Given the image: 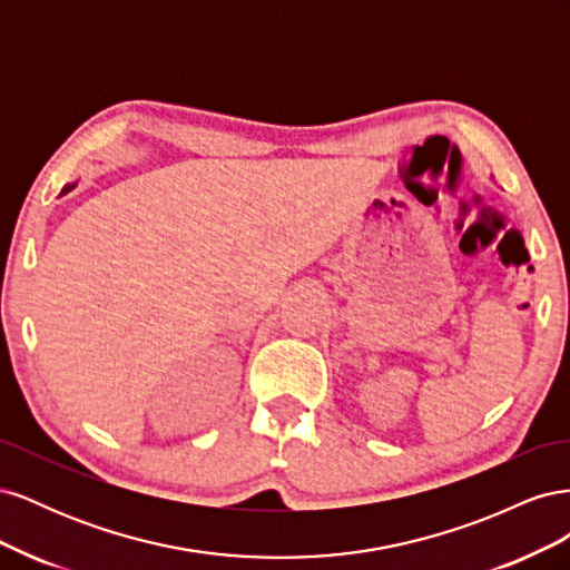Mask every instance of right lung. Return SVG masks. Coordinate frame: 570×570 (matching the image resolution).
I'll list each match as a JSON object with an SVG mask.
<instances>
[{
  "label": "right lung",
  "mask_w": 570,
  "mask_h": 570,
  "mask_svg": "<svg viewBox=\"0 0 570 570\" xmlns=\"http://www.w3.org/2000/svg\"><path fill=\"white\" fill-rule=\"evenodd\" d=\"M73 187H76V183H73V185H66V187L61 189V195H66V193H71V189H73Z\"/></svg>",
  "instance_id": "1"
}]
</instances>
